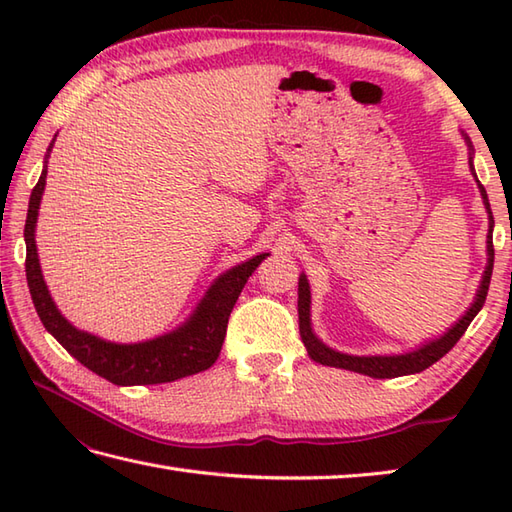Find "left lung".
<instances>
[{
	"label": "left lung",
	"mask_w": 512,
	"mask_h": 512,
	"mask_svg": "<svg viewBox=\"0 0 512 512\" xmlns=\"http://www.w3.org/2000/svg\"><path fill=\"white\" fill-rule=\"evenodd\" d=\"M466 138V136H464ZM466 143H469L471 149V158H469V165L471 171L475 176V169H473V147H471V140L466 138ZM477 180V176H475ZM477 187H480L482 193V200L484 206L488 211V235H486V250H488V264L484 270V277H482V284L480 290H477L475 301L471 303V308L464 312V317L453 325V328L442 334L440 339H433L427 345L418 347V350L407 352V354H396V356H350V354H341L336 350H330L328 345H323L317 336L312 332V325H310V284L306 275L299 277V332H301V341L306 345V350L310 354L312 361H317L321 365H330V367H341V369H350V372L356 374H365V376H372V378H398V376H407V374H418L422 369L431 367L436 361L447 354L451 347L462 339V334L469 328L471 321L475 319V314L482 310L486 295H488V286H491V275H493V262H495V248H493V213H491V204H488V195L486 189L477 180Z\"/></svg>",
	"instance_id": "left-lung-1"
}]
</instances>
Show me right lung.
<instances>
[{"label":"right lung","mask_w":512,"mask_h":512,"mask_svg":"<svg viewBox=\"0 0 512 512\" xmlns=\"http://www.w3.org/2000/svg\"><path fill=\"white\" fill-rule=\"evenodd\" d=\"M54 143V140H52ZM48 147V154L52 149ZM46 167L41 171V178L30 193L28 217H26V279L30 288L35 310L54 339L68 350L76 361L92 369L94 374L103 376L114 385H158L171 383L184 376L198 374L209 369L217 356H220L228 317L235 301L242 292L248 277L255 273L257 266L264 262L268 253L255 255L248 262L226 270L222 277L213 281V286L206 292L198 308L189 317V321L180 325L158 339H149L143 343H110L99 336L76 330L74 325L63 317L54 306L48 292L46 281L41 275L37 244H35V226L39 215V204L43 187H46Z\"/></svg>","instance_id":"add662e5"}]
</instances>
